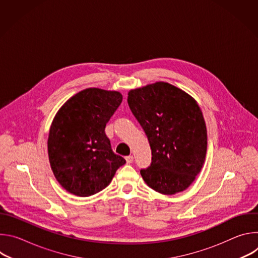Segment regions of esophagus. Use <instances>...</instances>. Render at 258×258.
I'll use <instances>...</instances> for the list:
<instances>
[{
  "label": "esophagus",
  "mask_w": 258,
  "mask_h": 258,
  "mask_svg": "<svg viewBox=\"0 0 258 258\" xmlns=\"http://www.w3.org/2000/svg\"><path fill=\"white\" fill-rule=\"evenodd\" d=\"M125 160H126V163H133V161H134V157L132 156V155H130V156H126L125 157Z\"/></svg>",
  "instance_id": "34e87169"
}]
</instances>
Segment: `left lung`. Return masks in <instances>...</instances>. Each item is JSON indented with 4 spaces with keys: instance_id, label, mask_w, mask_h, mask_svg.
I'll list each match as a JSON object with an SVG mask.
<instances>
[{
    "instance_id": "8db88e82",
    "label": "left lung",
    "mask_w": 258,
    "mask_h": 258,
    "mask_svg": "<svg viewBox=\"0 0 258 258\" xmlns=\"http://www.w3.org/2000/svg\"><path fill=\"white\" fill-rule=\"evenodd\" d=\"M127 103L148 138L152 162L141 169L145 182L164 195L186 190L200 172L207 150V131L194 98L157 82L128 92Z\"/></svg>"
}]
</instances>
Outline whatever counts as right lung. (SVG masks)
Returning <instances> with one entry per match:
<instances>
[{
	"instance_id": "add662e5",
	"label": "right lung",
	"mask_w": 258,
	"mask_h": 258,
	"mask_svg": "<svg viewBox=\"0 0 258 258\" xmlns=\"http://www.w3.org/2000/svg\"><path fill=\"white\" fill-rule=\"evenodd\" d=\"M122 101L116 91L89 88L58 110L50 127L48 154L53 173L67 192L88 197L105 189L125 163L105 134Z\"/></svg>"
}]
</instances>
